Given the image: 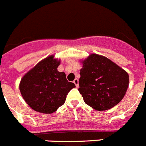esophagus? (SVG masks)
I'll return each mask as SVG.
<instances>
[{
	"mask_svg": "<svg viewBox=\"0 0 146 146\" xmlns=\"http://www.w3.org/2000/svg\"><path fill=\"white\" fill-rule=\"evenodd\" d=\"M74 83V84H75V86H76V87H78V86H79V84H78V83H79V81H78V79H77V78H76L75 80H74V82H73Z\"/></svg>",
	"mask_w": 146,
	"mask_h": 146,
	"instance_id": "obj_1",
	"label": "esophagus"
}]
</instances>
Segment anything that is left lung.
I'll list each match as a JSON object with an SVG mask.
<instances>
[{
    "label": "left lung",
    "mask_w": 146,
    "mask_h": 146,
    "mask_svg": "<svg viewBox=\"0 0 146 146\" xmlns=\"http://www.w3.org/2000/svg\"><path fill=\"white\" fill-rule=\"evenodd\" d=\"M79 91L86 104L106 110L122 100L129 86V74L113 61L92 54L82 62Z\"/></svg>",
    "instance_id": "1"
}]
</instances>
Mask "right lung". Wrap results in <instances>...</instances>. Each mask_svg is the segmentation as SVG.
<instances>
[{"mask_svg":"<svg viewBox=\"0 0 146 146\" xmlns=\"http://www.w3.org/2000/svg\"><path fill=\"white\" fill-rule=\"evenodd\" d=\"M60 61L51 55L40 61L22 78L20 90L23 99L33 110L52 113L62 106L66 95L75 85L58 71Z\"/></svg>","mask_w":146,"mask_h":146,"instance_id":"add662e5","label":"right lung"}]
</instances>
